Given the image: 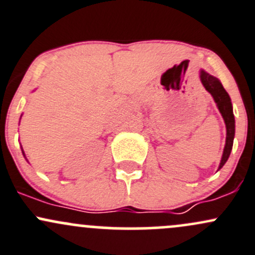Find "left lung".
I'll return each instance as SVG.
<instances>
[{
  "label": "left lung",
  "instance_id": "obj_1",
  "mask_svg": "<svg viewBox=\"0 0 255 255\" xmlns=\"http://www.w3.org/2000/svg\"><path fill=\"white\" fill-rule=\"evenodd\" d=\"M200 78L203 87L206 88V91H208L209 93L212 94V97H213L214 102L217 103L218 109H219L220 114H222L224 121H225L226 142H225V147H224L222 161H220V164H219V169H220L224 164L226 163L229 156H230V152L232 150V144H234V138H235V117H234V111H232L231 99L230 97H229L228 92L224 89L223 85L220 83V81L218 80L217 77L209 75L208 72L205 71V70H201Z\"/></svg>",
  "mask_w": 255,
  "mask_h": 255
}]
</instances>
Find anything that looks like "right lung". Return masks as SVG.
<instances>
[{
	"label": "right lung",
	"mask_w": 255,
	"mask_h": 255,
	"mask_svg": "<svg viewBox=\"0 0 255 255\" xmlns=\"http://www.w3.org/2000/svg\"><path fill=\"white\" fill-rule=\"evenodd\" d=\"M23 153H24V151H23Z\"/></svg>",
	"instance_id": "1"
}]
</instances>
